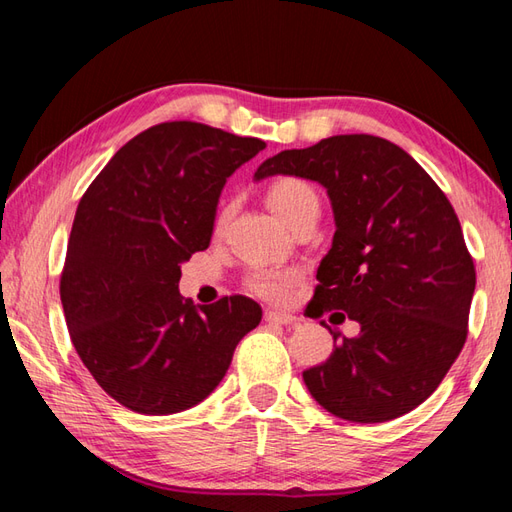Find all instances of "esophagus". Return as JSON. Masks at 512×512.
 I'll return each instance as SVG.
<instances>
[{
  "label": "esophagus",
  "instance_id": "esophagus-1",
  "mask_svg": "<svg viewBox=\"0 0 512 512\" xmlns=\"http://www.w3.org/2000/svg\"><path fill=\"white\" fill-rule=\"evenodd\" d=\"M264 321L266 323H277V325H290V323L297 321V317H292V314H284V312L266 310L264 312Z\"/></svg>",
  "mask_w": 512,
  "mask_h": 512
}]
</instances>
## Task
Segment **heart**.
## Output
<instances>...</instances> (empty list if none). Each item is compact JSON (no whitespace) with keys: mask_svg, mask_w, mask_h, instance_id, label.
I'll list each match as a JSON object with an SVG mask.
<instances>
[{"mask_svg":"<svg viewBox=\"0 0 512 512\" xmlns=\"http://www.w3.org/2000/svg\"><path fill=\"white\" fill-rule=\"evenodd\" d=\"M268 204L284 220L292 231L301 224L312 222L319 217L321 204L319 195L306 180L301 178H279L268 187ZM233 204L224 202L215 215V233H222L228 220H231ZM299 273L295 270H270L255 268L246 275V288L255 297L273 303H284L292 295V288L297 286Z\"/></svg>","mask_w":512,"mask_h":512,"instance_id":"b5f03b06","label":"heart"}]
</instances>
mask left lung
<instances>
[{
	"label": "left lung",
	"mask_w": 512,
	"mask_h": 512,
	"mask_svg": "<svg viewBox=\"0 0 512 512\" xmlns=\"http://www.w3.org/2000/svg\"><path fill=\"white\" fill-rule=\"evenodd\" d=\"M275 173L317 180L332 200L336 233L310 314L343 310L361 323L341 342L330 330L334 350L303 372L306 387L336 418L405 416L438 389L469 334L475 266L458 215L405 149L378 136L286 149L255 178Z\"/></svg>",
	"instance_id": "1"
}]
</instances>
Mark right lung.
<instances>
[{"instance_id": "1", "label": "right lung", "mask_w": 512, "mask_h": 512, "mask_svg": "<svg viewBox=\"0 0 512 512\" xmlns=\"http://www.w3.org/2000/svg\"><path fill=\"white\" fill-rule=\"evenodd\" d=\"M266 147L193 121L145 129L83 193L61 270L70 339L96 383L123 407L167 416L220 385L262 321L244 295L195 308L180 264L211 242L226 178Z\"/></svg>"}]
</instances>
